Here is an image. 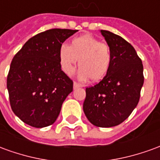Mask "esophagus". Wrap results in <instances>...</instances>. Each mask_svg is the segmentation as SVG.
I'll list each match as a JSON object with an SVG mask.
<instances>
[{
	"label": "esophagus",
	"mask_w": 160,
	"mask_h": 160,
	"mask_svg": "<svg viewBox=\"0 0 160 160\" xmlns=\"http://www.w3.org/2000/svg\"><path fill=\"white\" fill-rule=\"evenodd\" d=\"M79 87H81L80 84H78L77 82H73V89H76V88H79Z\"/></svg>",
	"instance_id": "34e87169"
}]
</instances>
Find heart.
I'll return each mask as SVG.
<instances>
[{
	"mask_svg": "<svg viewBox=\"0 0 160 160\" xmlns=\"http://www.w3.org/2000/svg\"><path fill=\"white\" fill-rule=\"evenodd\" d=\"M80 68L78 79L86 81L89 78L98 82L107 74L111 63L110 47L92 35L86 34L75 38L70 45L63 43L59 49L61 68L67 75L72 74L78 62Z\"/></svg>",
	"mask_w": 160,
	"mask_h": 160,
	"instance_id": "1",
	"label": "heart"
}]
</instances>
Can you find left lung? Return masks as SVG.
Returning <instances> with one entry per match:
<instances>
[{
  "label": "left lung",
  "instance_id": "left-lung-1",
  "mask_svg": "<svg viewBox=\"0 0 160 160\" xmlns=\"http://www.w3.org/2000/svg\"><path fill=\"white\" fill-rule=\"evenodd\" d=\"M100 32L111 49V67L99 83L86 88L83 111L94 126L111 128L126 120L137 106L143 65L129 42L109 31Z\"/></svg>",
  "mask_w": 160,
  "mask_h": 160
}]
</instances>
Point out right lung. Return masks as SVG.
<instances>
[{
	"label": "right lung",
	"instance_id": "add662e5",
	"mask_svg": "<svg viewBox=\"0 0 160 160\" xmlns=\"http://www.w3.org/2000/svg\"><path fill=\"white\" fill-rule=\"evenodd\" d=\"M77 30L50 29L30 38L12 59L7 87L13 113L34 128L53 124L73 92V81L63 73L59 49Z\"/></svg>",
	"mask_w": 160,
	"mask_h": 160
}]
</instances>
